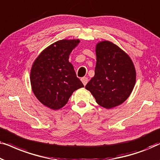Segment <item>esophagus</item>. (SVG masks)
Masks as SVG:
<instances>
[{
	"label": "esophagus",
	"instance_id": "esophagus-1",
	"mask_svg": "<svg viewBox=\"0 0 160 160\" xmlns=\"http://www.w3.org/2000/svg\"><path fill=\"white\" fill-rule=\"evenodd\" d=\"M81 81H82L83 84H84V86H85L87 84V82H88V78H87V77H83L81 78Z\"/></svg>",
	"mask_w": 160,
	"mask_h": 160
}]
</instances>
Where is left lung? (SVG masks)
<instances>
[{"label":"left lung","mask_w":160,"mask_h":160,"mask_svg":"<svg viewBox=\"0 0 160 160\" xmlns=\"http://www.w3.org/2000/svg\"><path fill=\"white\" fill-rule=\"evenodd\" d=\"M95 76L85 86L100 106L110 109L129 98L136 82L130 57L115 43L102 41L96 44Z\"/></svg>","instance_id":"left-lung-1"}]
</instances>
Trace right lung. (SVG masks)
Here are the masks:
<instances>
[{
	"instance_id": "right-lung-1",
	"label": "right lung",
	"mask_w": 160,
	"mask_h": 160,
	"mask_svg": "<svg viewBox=\"0 0 160 160\" xmlns=\"http://www.w3.org/2000/svg\"><path fill=\"white\" fill-rule=\"evenodd\" d=\"M79 39H63L41 52L30 70V84L37 99L43 106L59 110L76 89L84 87L68 59Z\"/></svg>"
}]
</instances>
